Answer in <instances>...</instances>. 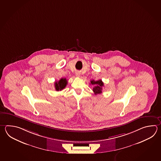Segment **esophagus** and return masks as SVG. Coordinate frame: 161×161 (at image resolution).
Listing matches in <instances>:
<instances>
[{
  "instance_id": "34e87169",
  "label": "esophagus",
  "mask_w": 161,
  "mask_h": 161,
  "mask_svg": "<svg viewBox=\"0 0 161 161\" xmlns=\"http://www.w3.org/2000/svg\"><path fill=\"white\" fill-rule=\"evenodd\" d=\"M75 75H76L77 77H80V73L79 72H75Z\"/></svg>"
}]
</instances>
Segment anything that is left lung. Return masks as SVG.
<instances>
[{
	"mask_svg": "<svg viewBox=\"0 0 161 161\" xmlns=\"http://www.w3.org/2000/svg\"><path fill=\"white\" fill-rule=\"evenodd\" d=\"M91 84L94 86L93 88V91L95 95L102 93L103 87L104 86V83L102 81V80H99L98 81H95L94 80H92L91 81Z\"/></svg>",
	"mask_w": 161,
	"mask_h": 161,
	"instance_id": "left-lung-1",
	"label": "left lung"
}]
</instances>
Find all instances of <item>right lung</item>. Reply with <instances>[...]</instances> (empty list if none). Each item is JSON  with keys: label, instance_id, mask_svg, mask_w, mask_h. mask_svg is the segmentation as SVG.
Listing matches in <instances>:
<instances>
[{"label": "right lung", "instance_id": "add662e5", "mask_svg": "<svg viewBox=\"0 0 161 161\" xmlns=\"http://www.w3.org/2000/svg\"><path fill=\"white\" fill-rule=\"evenodd\" d=\"M68 84V81L65 78H61L58 81L54 82V86L57 91H59L63 90V89L65 88L66 86Z\"/></svg>", "mask_w": 161, "mask_h": 161}]
</instances>
